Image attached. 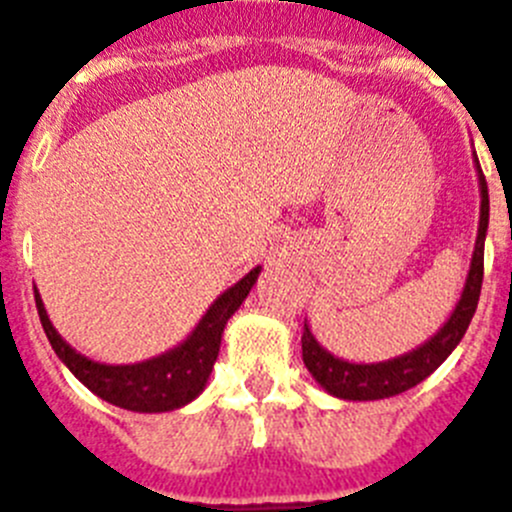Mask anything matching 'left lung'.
<instances>
[{
	"label": "left lung",
	"instance_id": "left-lung-1",
	"mask_svg": "<svg viewBox=\"0 0 512 512\" xmlns=\"http://www.w3.org/2000/svg\"><path fill=\"white\" fill-rule=\"evenodd\" d=\"M478 190H481V214H478V235L473 259H470L465 288L460 293V301L455 304L449 320L436 330L418 349L407 351L402 357L386 359V362H346V359L333 357L330 351L322 349L320 341L314 338L312 327L304 322V335H301V351H304V365L312 372V378L325 388L330 396L346 399V402H375V399H388V396L404 394L418 383H423L444 359L457 349L463 341L473 314H476L478 296H481V280H484V240L489 230V190H486L484 171L478 166Z\"/></svg>",
	"mask_w": 512,
	"mask_h": 512
}]
</instances>
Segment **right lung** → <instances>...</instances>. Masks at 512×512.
Wrapping results in <instances>:
<instances>
[{"mask_svg": "<svg viewBox=\"0 0 512 512\" xmlns=\"http://www.w3.org/2000/svg\"><path fill=\"white\" fill-rule=\"evenodd\" d=\"M259 272L261 267L251 269L243 280H237L232 288L224 290L179 346L163 351L153 359H145V362H134V365H102V362H94V359L79 354L52 327L39 290H34V296L39 320H42L52 349L60 357V362L92 394L132 412H171L190 404L192 399H198L200 391L206 388L208 375H211L216 357H219L227 320L251 293V288L259 280Z\"/></svg>", "mask_w": 512, "mask_h": 512, "instance_id": "obj_1", "label": "right lung"}]
</instances>
